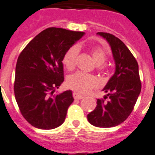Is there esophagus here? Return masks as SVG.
Wrapping results in <instances>:
<instances>
[{
  "instance_id": "esophagus-1",
  "label": "esophagus",
  "mask_w": 155,
  "mask_h": 155,
  "mask_svg": "<svg viewBox=\"0 0 155 155\" xmlns=\"http://www.w3.org/2000/svg\"><path fill=\"white\" fill-rule=\"evenodd\" d=\"M73 96H74V99H76V100H81V99H82L84 97L83 96H81V95L78 94V93H75V92L73 94Z\"/></svg>"
}]
</instances>
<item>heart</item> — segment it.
Wrapping results in <instances>:
<instances>
[{"label":"heart","instance_id":"1","mask_svg":"<svg viewBox=\"0 0 155 155\" xmlns=\"http://www.w3.org/2000/svg\"><path fill=\"white\" fill-rule=\"evenodd\" d=\"M78 54V48L72 46L65 52L62 58V64L68 70H72L75 65V59ZM90 54L96 65H101L106 60V53L101 47H92ZM97 80L92 75L76 73L70 75L67 79V85L75 92L84 94L97 86Z\"/></svg>","mask_w":155,"mask_h":155}]
</instances>
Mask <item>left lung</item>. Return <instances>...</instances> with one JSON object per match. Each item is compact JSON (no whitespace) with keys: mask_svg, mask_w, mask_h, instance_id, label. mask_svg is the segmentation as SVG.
Instances as JSON below:
<instances>
[{"mask_svg":"<svg viewBox=\"0 0 155 155\" xmlns=\"http://www.w3.org/2000/svg\"><path fill=\"white\" fill-rule=\"evenodd\" d=\"M97 34L106 39L110 46L115 71L102 90L107 94L97 99L96 108L87 118L94 127L110 128L122 123L130 114L142 85L138 62L127 45L110 33L100 32Z\"/></svg>","mask_w":155,"mask_h":155,"instance_id":"8db88e82","label":"left lung"}]
</instances>
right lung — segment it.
<instances>
[{
    "label": "right lung",
    "mask_w": 155,
    "mask_h": 155,
    "mask_svg": "<svg viewBox=\"0 0 155 155\" xmlns=\"http://www.w3.org/2000/svg\"><path fill=\"white\" fill-rule=\"evenodd\" d=\"M83 32L48 28L36 36L18 57L14 94L23 117L36 128L60 127L74 101L71 90L54 94L64 81L62 58Z\"/></svg>",
    "instance_id": "obj_1"
}]
</instances>
